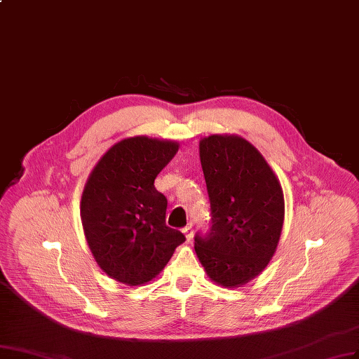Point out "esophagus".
<instances>
[{
    "label": "esophagus",
    "mask_w": 359,
    "mask_h": 359,
    "mask_svg": "<svg viewBox=\"0 0 359 359\" xmlns=\"http://www.w3.org/2000/svg\"><path fill=\"white\" fill-rule=\"evenodd\" d=\"M182 231H183L184 237H187V241H191V240H192V225H191V224L187 225Z\"/></svg>",
    "instance_id": "34e87169"
}]
</instances>
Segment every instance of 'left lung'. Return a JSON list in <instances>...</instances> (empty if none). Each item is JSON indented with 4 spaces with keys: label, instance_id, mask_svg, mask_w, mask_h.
Wrapping results in <instances>:
<instances>
[{
    "label": "left lung",
    "instance_id": "obj_1",
    "mask_svg": "<svg viewBox=\"0 0 359 359\" xmlns=\"http://www.w3.org/2000/svg\"><path fill=\"white\" fill-rule=\"evenodd\" d=\"M212 225L195 234V252L207 276L236 287L258 276L279 243L285 201L279 180L258 150L241 137L210 135L200 142Z\"/></svg>",
    "mask_w": 359,
    "mask_h": 359
}]
</instances>
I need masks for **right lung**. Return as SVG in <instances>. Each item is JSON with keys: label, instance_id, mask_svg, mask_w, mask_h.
Returning <instances> with one entry per match:
<instances>
[{"label": "right lung", "instance_id": "1", "mask_svg": "<svg viewBox=\"0 0 359 359\" xmlns=\"http://www.w3.org/2000/svg\"><path fill=\"white\" fill-rule=\"evenodd\" d=\"M177 149L156 138H125L90 172L80 216L92 255L114 280L130 286L152 280L187 240L167 226V198L154 184Z\"/></svg>", "mask_w": 359, "mask_h": 359}]
</instances>
